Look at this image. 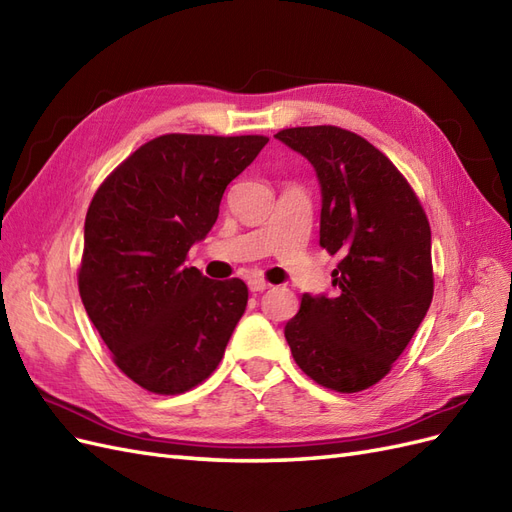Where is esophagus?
<instances>
[{"label":"esophagus","instance_id":"1","mask_svg":"<svg viewBox=\"0 0 512 512\" xmlns=\"http://www.w3.org/2000/svg\"><path fill=\"white\" fill-rule=\"evenodd\" d=\"M247 286H250V290H252V292H262V290L271 288V284L262 280V277H252V280L247 282Z\"/></svg>","mask_w":512,"mask_h":512}]
</instances>
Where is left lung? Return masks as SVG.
Returning a JSON list of instances; mask_svg holds the SVG:
<instances>
[{
	"label": "left lung",
	"mask_w": 512,
	"mask_h": 512,
	"mask_svg": "<svg viewBox=\"0 0 512 512\" xmlns=\"http://www.w3.org/2000/svg\"><path fill=\"white\" fill-rule=\"evenodd\" d=\"M312 162L320 247L342 260L331 297L303 294L284 327L294 361L324 389L359 393L389 374L433 297L431 228L406 177L363 136L337 126L275 134Z\"/></svg>",
	"instance_id": "left-lung-1"
}]
</instances>
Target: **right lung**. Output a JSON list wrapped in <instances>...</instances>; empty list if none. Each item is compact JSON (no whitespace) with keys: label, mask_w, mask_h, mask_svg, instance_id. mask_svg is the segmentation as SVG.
<instances>
[{"label":"right lung","mask_w":512,"mask_h":512,"mask_svg":"<svg viewBox=\"0 0 512 512\" xmlns=\"http://www.w3.org/2000/svg\"><path fill=\"white\" fill-rule=\"evenodd\" d=\"M267 136L164 134L138 147L91 198L79 292L115 365L145 391L179 395L220 365L247 305L239 277L185 265L226 185Z\"/></svg>","instance_id":"obj_1"}]
</instances>
